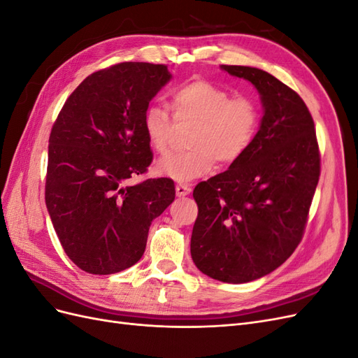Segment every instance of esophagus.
Here are the masks:
<instances>
[{"mask_svg":"<svg viewBox=\"0 0 358 358\" xmlns=\"http://www.w3.org/2000/svg\"><path fill=\"white\" fill-rule=\"evenodd\" d=\"M189 192H191L189 185H185V183H179V185H176V196L178 197H185Z\"/></svg>","mask_w":358,"mask_h":358,"instance_id":"esophagus-1","label":"esophagus"}]
</instances>
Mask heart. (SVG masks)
<instances>
[{
  "label": "heart",
  "mask_w": 358,
  "mask_h": 358,
  "mask_svg": "<svg viewBox=\"0 0 358 358\" xmlns=\"http://www.w3.org/2000/svg\"><path fill=\"white\" fill-rule=\"evenodd\" d=\"M171 107L179 124H196L191 149L158 161V175L188 182L209 173L216 159L222 166L239 161L252 145L259 127V106L251 96H231L229 90L209 80H191L171 92ZM143 129L155 152L170 150L173 121L166 107L150 104L143 113Z\"/></svg>",
  "instance_id": "1"
}]
</instances>
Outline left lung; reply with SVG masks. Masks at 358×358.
Segmentation results:
<instances>
[{
    "label": "left lung",
    "mask_w": 358,
    "mask_h": 358,
    "mask_svg": "<svg viewBox=\"0 0 358 358\" xmlns=\"http://www.w3.org/2000/svg\"><path fill=\"white\" fill-rule=\"evenodd\" d=\"M251 82L263 104L246 154L192 192L191 257L200 272L245 284L273 272L301 241L320 179L315 125L297 92L255 67L221 66Z\"/></svg>",
    "instance_id": "obj_1"
}]
</instances>
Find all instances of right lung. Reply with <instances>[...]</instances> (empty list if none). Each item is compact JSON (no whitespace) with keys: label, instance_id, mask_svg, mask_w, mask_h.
Listing matches in <instances>:
<instances>
[{"label":"right lung","instance_id":"right-lung-1","mask_svg":"<svg viewBox=\"0 0 358 358\" xmlns=\"http://www.w3.org/2000/svg\"><path fill=\"white\" fill-rule=\"evenodd\" d=\"M170 79L167 66L149 62L92 73L52 127L48 212L64 251L85 272L112 275L134 266L150 222L175 200L167 178L128 185L152 162L143 113Z\"/></svg>","mask_w":358,"mask_h":358}]
</instances>
